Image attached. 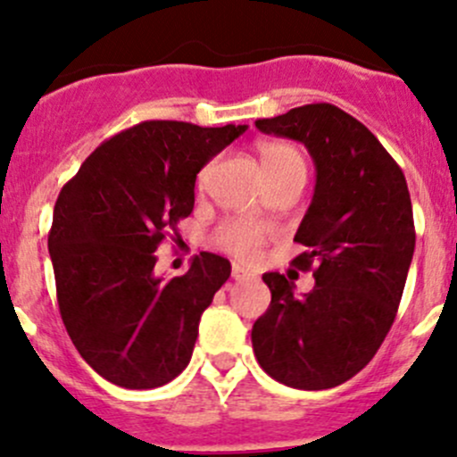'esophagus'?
<instances>
[{"mask_svg": "<svg viewBox=\"0 0 457 457\" xmlns=\"http://www.w3.org/2000/svg\"><path fill=\"white\" fill-rule=\"evenodd\" d=\"M232 278L234 280H250L252 274L247 270H243L241 265H232Z\"/></svg>", "mask_w": 457, "mask_h": 457, "instance_id": "34e87169", "label": "esophagus"}]
</instances>
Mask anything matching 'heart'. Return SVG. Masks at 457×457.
<instances>
[{
	"label": "heart",
	"instance_id": "obj_1",
	"mask_svg": "<svg viewBox=\"0 0 457 457\" xmlns=\"http://www.w3.org/2000/svg\"><path fill=\"white\" fill-rule=\"evenodd\" d=\"M258 159H261L262 172H265L267 181L274 183L278 179L292 177V174H305V156L301 150L289 143L280 141H262L256 145ZM205 172L201 174L199 181L203 183ZM270 237V229L265 225L256 223V220L247 219H234L220 225L214 234V243L228 254L238 258H252L261 250L262 243Z\"/></svg>",
	"mask_w": 457,
	"mask_h": 457
}]
</instances>
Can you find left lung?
I'll return each instance as SVG.
<instances>
[{"label":"left lung","mask_w":457,"mask_h":457,"mask_svg":"<svg viewBox=\"0 0 457 457\" xmlns=\"http://www.w3.org/2000/svg\"><path fill=\"white\" fill-rule=\"evenodd\" d=\"M265 135L305 143L316 187L294 241L316 285L294 296L278 271L262 280L267 312L252 327L258 365L294 389H331L376 356L394 325L416 247L411 196L400 165L358 119L331 104L258 119Z\"/></svg>","instance_id":"8db88e82"}]
</instances>
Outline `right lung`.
<instances>
[{"instance_id":"right-lung-1","label":"right lung","mask_w":457,"mask_h":457,"mask_svg":"<svg viewBox=\"0 0 457 457\" xmlns=\"http://www.w3.org/2000/svg\"><path fill=\"white\" fill-rule=\"evenodd\" d=\"M247 126L143 121L101 143L54 203L48 250L59 314L81 358L126 389H154L187 367L199 320L229 278L201 252L183 276L154 274L156 247L192 214L203 165Z\"/></svg>"}]
</instances>
